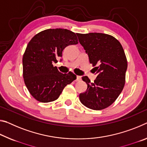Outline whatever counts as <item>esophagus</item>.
Listing matches in <instances>:
<instances>
[{
    "instance_id": "34e87169",
    "label": "esophagus",
    "mask_w": 147,
    "mask_h": 147,
    "mask_svg": "<svg viewBox=\"0 0 147 147\" xmlns=\"http://www.w3.org/2000/svg\"><path fill=\"white\" fill-rule=\"evenodd\" d=\"M81 80V76H76V81H80Z\"/></svg>"
}]
</instances>
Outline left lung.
<instances>
[{
	"label": "left lung",
	"mask_w": 147,
	"mask_h": 147,
	"mask_svg": "<svg viewBox=\"0 0 147 147\" xmlns=\"http://www.w3.org/2000/svg\"><path fill=\"white\" fill-rule=\"evenodd\" d=\"M76 34L97 74L94 82L88 76H82L88 88L79 95L80 101L93 110L106 109L116 101L124 87L127 61L124 49L117 39L109 34Z\"/></svg>",
	"instance_id": "left-lung-1"
}]
</instances>
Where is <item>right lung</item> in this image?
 Listing matches in <instances>:
<instances>
[{"label":"right lung","mask_w":147,"mask_h":147,"mask_svg":"<svg viewBox=\"0 0 147 147\" xmlns=\"http://www.w3.org/2000/svg\"><path fill=\"white\" fill-rule=\"evenodd\" d=\"M74 32L64 29H49L35 34L23 55V77L32 97L42 103L56 100L67 84L76 80L72 72L63 74L53 67L65 47L77 44Z\"/></svg>","instance_id":"1"}]
</instances>
